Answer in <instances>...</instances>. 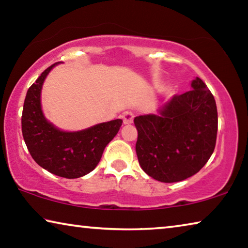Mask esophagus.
Listing matches in <instances>:
<instances>
[{
    "instance_id": "obj_1",
    "label": "esophagus",
    "mask_w": 248,
    "mask_h": 248,
    "mask_svg": "<svg viewBox=\"0 0 248 248\" xmlns=\"http://www.w3.org/2000/svg\"><path fill=\"white\" fill-rule=\"evenodd\" d=\"M121 118H123L124 124H131L132 121H133L134 116H133V114H132L131 111H124V114H123V116H121Z\"/></svg>"
}]
</instances>
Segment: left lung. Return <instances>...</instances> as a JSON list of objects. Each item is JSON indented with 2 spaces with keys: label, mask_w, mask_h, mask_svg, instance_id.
Returning <instances> with one entry per match:
<instances>
[{
  "label": "left lung",
  "mask_w": 248,
  "mask_h": 248,
  "mask_svg": "<svg viewBox=\"0 0 248 248\" xmlns=\"http://www.w3.org/2000/svg\"><path fill=\"white\" fill-rule=\"evenodd\" d=\"M189 92L175 95L159 115L136 117V152L146 174L162 183L180 182L202 169L216 148V100L197 78Z\"/></svg>",
  "instance_id": "obj_1"
}]
</instances>
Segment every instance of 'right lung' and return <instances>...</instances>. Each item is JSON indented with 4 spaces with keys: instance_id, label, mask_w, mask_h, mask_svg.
<instances>
[{
    "instance_id": "obj_1",
    "label": "right lung",
    "mask_w": 248,
    "mask_h": 248,
    "mask_svg": "<svg viewBox=\"0 0 248 248\" xmlns=\"http://www.w3.org/2000/svg\"><path fill=\"white\" fill-rule=\"evenodd\" d=\"M56 64L46 69L28 89L23 107L22 132L37 164L60 177L78 178L97 166L123 120H111L78 132L60 131L48 123L41 110L40 93L46 77Z\"/></svg>"
}]
</instances>
